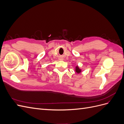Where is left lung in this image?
Returning a JSON list of instances; mask_svg holds the SVG:
<instances>
[{
	"label": "left lung",
	"instance_id": "obj_1",
	"mask_svg": "<svg viewBox=\"0 0 124 124\" xmlns=\"http://www.w3.org/2000/svg\"><path fill=\"white\" fill-rule=\"evenodd\" d=\"M75 71H76V72L77 73H80L81 72H82V69H81L79 67H78V66H76V68H75Z\"/></svg>",
	"mask_w": 124,
	"mask_h": 124
}]
</instances>
